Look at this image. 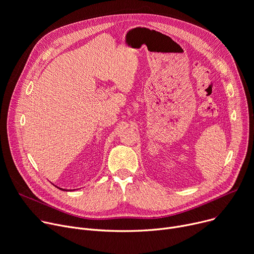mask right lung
Returning <instances> with one entry per match:
<instances>
[{
    "instance_id": "add662e5",
    "label": "right lung",
    "mask_w": 254,
    "mask_h": 254,
    "mask_svg": "<svg viewBox=\"0 0 254 254\" xmlns=\"http://www.w3.org/2000/svg\"><path fill=\"white\" fill-rule=\"evenodd\" d=\"M57 188H58V187H57ZM58 189H60V188H58ZM60 190H64V191H67V190H64V189H60Z\"/></svg>"
}]
</instances>
